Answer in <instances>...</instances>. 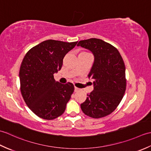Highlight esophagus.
I'll use <instances>...</instances> for the list:
<instances>
[{"label":"esophagus","instance_id":"esophagus-1","mask_svg":"<svg viewBox=\"0 0 151 151\" xmlns=\"http://www.w3.org/2000/svg\"><path fill=\"white\" fill-rule=\"evenodd\" d=\"M79 90H80V89H79V88H76V86H75V92H76V91H78Z\"/></svg>","mask_w":151,"mask_h":151}]
</instances>
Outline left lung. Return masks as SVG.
Returning a JSON list of instances; mask_svg holds the SVG:
<instances>
[{"mask_svg": "<svg viewBox=\"0 0 151 151\" xmlns=\"http://www.w3.org/2000/svg\"><path fill=\"white\" fill-rule=\"evenodd\" d=\"M77 46L90 50L94 56L88 75L94 89L81 104L82 110L93 118L106 116L116 109L126 90L123 60L116 48L100 39L80 41Z\"/></svg>", "mask_w": 151, "mask_h": 151, "instance_id": "1", "label": "left lung"}]
</instances>
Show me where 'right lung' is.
I'll use <instances>...</instances> for the list:
<instances>
[{"instance_id": "1", "label": "right lung", "mask_w": 151, "mask_h": 151, "mask_svg": "<svg viewBox=\"0 0 151 151\" xmlns=\"http://www.w3.org/2000/svg\"><path fill=\"white\" fill-rule=\"evenodd\" d=\"M49 40L32 48L19 70L21 92L27 105L44 119L60 116L74 91V85L56 82L54 74L62 68L65 54L77 44Z\"/></svg>"}]
</instances>
